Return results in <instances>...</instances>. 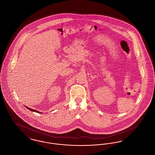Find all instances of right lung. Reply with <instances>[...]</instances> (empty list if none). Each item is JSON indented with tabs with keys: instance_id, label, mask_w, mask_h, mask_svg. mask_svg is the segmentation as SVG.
Instances as JSON below:
<instances>
[{
	"instance_id": "obj_1",
	"label": "right lung",
	"mask_w": 155,
	"mask_h": 155,
	"mask_svg": "<svg viewBox=\"0 0 155 155\" xmlns=\"http://www.w3.org/2000/svg\"><path fill=\"white\" fill-rule=\"evenodd\" d=\"M28 109H29L30 110L32 111H35V112H37V113H39L38 111L35 110H34V109H31V108H30V107H27V106H25Z\"/></svg>"
}]
</instances>
